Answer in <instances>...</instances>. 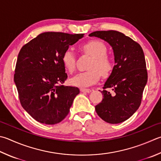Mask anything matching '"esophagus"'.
Here are the masks:
<instances>
[{"instance_id": "esophagus-1", "label": "esophagus", "mask_w": 161, "mask_h": 161, "mask_svg": "<svg viewBox=\"0 0 161 161\" xmlns=\"http://www.w3.org/2000/svg\"><path fill=\"white\" fill-rule=\"evenodd\" d=\"M91 90L90 89H87V88H80V92H87V93H89V92H91Z\"/></svg>"}]
</instances>
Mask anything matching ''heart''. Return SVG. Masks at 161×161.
Wrapping results in <instances>:
<instances>
[{
  "label": "heart",
  "instance_id": "1",
  "mask_svg": "<svg viewBox=\"0 0 161 161\" xmlns=\"http://www.w3.org/2000/svg\"><path fill=\"white\" fill-rule=\"evenodd\" d=\"M82 52L92 56L89 64V70L80 72L73 77L71 83L75 86L87 87L96 83L102 77L107 78L111 74L114 64L111 59L107 55V48L102 42L97 40L90 41L82 45ZM62 62L66 70L72 73L75 70L76 57L71 50L65 51L62 56Z\"/></svg>",
  "mask_w": 161,
  "mask_h": 161
}]
</instances>
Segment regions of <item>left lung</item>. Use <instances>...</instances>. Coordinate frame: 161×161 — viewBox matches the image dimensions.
I'll return each instance as SVG.
<instances>
[{"instance_id": "8db88e82", "label": "left lung", "mask_w": 161, "mask_h": 161, "mask_svg": "<svg viewBox=\"0 0 161 161\" xmlns=\"http://www.w3.org/2000/svg\"><path fill=\"white\" fill-rule=\"evenodd\" d=\"M89 36L107 42L114 54L115 65L101 91L104 98L95 106L96 112L108 123H122L139 108L147 83L143 50L137 42L119 31H97Z\"/></svg>"}]
</instances>
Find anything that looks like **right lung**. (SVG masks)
Returning <instances> with one entry per match:
<instances>
[{
  "label": "right lung",
  "instance_id": "add662e5",
  "mask_svg": "<svg viewBox=\"0 0 161 161\" xmlns=\"http://www.w3.org/2000/svg\"><path fill=\"white\" fill-rule=\"evenodd\" d=\"M83 36L45 32L20 50L14 81L22 107L38 122L46 125L61 122L79 94L78 87L62 85L68 77L62 56Z\"/></svg>",
  "mask_w": 161,
  "mask_h": 161
}]
</instances>
